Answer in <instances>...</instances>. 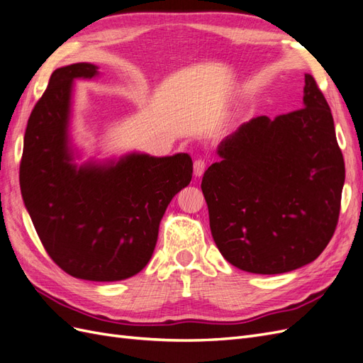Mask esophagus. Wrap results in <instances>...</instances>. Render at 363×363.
<instances>
[{
  "instance_id": "esophagus-1",
  "label": "esophagus",
  "mask_w": 363,
  "mask_h": 363,
  "mask_svg": "<svg viewBox=\"0 0 363 363\" xmlns=\"http://www.w3.org/2000/svg\"><path fill=\"white\" fill-rule=\"evenodd\" d=\"M204 169H206V162L201 160V159L195 160V163H194V175H195V177H201V175L204 174Z\"/></svg>"
}]
</instances>
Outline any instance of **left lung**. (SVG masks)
Here are the masks:
<instances>
[{
	"label": "left lung",
	"mask_w": 363,
	"mask_h": 363,
	"mask_svg": "<svg viewBox=\"0 0 363 363\" xmlns=\"http://www.w3.org/2000/svg\"><path fill=\"white\" fill-rule=\"evenodd\" d=\"M303 108L252 118L218 145L203 175L212 236L233 267L281 274L321 255L335 233L345 164L323 92L304 75Z\"/></svg>",
	"instance_id": "8db88e82"
}]
</instances>
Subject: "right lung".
<instances>
[{"instance_id": "right-lung-1", "label": "right lung", "mask_w": 363, "mask_h": 363, "mask_svg": "<svg viewBox=\"0 0 363 363\" xmlns=\"http://www.w3.org/2000/svg\"><path fill=\"white\" fill-rule=\"evenodd\" d=\"M98 67L54 71L33 108L19 168L21 194L50 257L69 276L91 281L133 277L152 256L168 204L192 179L188 152L156 157L130 151L86 162L74 144V84Z\"/></svg>"}]
</instances>
